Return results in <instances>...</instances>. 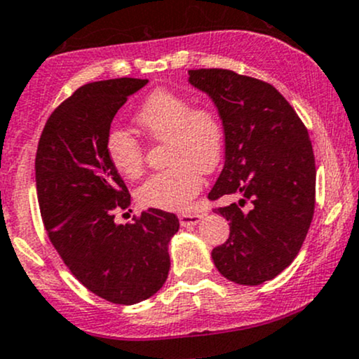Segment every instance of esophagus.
Masks as SVG:
<instances>
[{
    "mask_svg": "<svg viewBox=\"0 0 359 359\" xmlns=\"http://www.w3.org/2000/svg\"><path fill=\"white\" fill-rule=\"evenodd\" d=\"M204 217V214L201 212H184L179 216V221H180V226H196L197 222Z\"/></svg>",
    "mask_w": 359,
    "mask_h": 359,
    "instance_id": "obj_1",
    "label": "esophagus"
}]
</instances>
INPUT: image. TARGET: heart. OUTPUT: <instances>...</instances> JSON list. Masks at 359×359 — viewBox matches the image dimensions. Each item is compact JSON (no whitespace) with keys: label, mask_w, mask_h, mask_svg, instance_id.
<instances>
[{"label":"heart","mask_w":359,"mask_h":359,"mask_svg":"<svg viewBox=\"0 0 359 359\" xmlns=\"http://www.w3.org/2000/svg\"><path fill=\"white\" fill-rule=\"evenodd\" d=\"M135 123L154 142L167 143V170L148 177L137 199L145 208L184 211L203 187L204 172L219 162L224 130L209 106H192L184 94L156 89L135 114ZM111 165L126 179H138L145 168V150L126 131H113L106 140Z\"/></svg>","instance_id":"1"}]
</instances>
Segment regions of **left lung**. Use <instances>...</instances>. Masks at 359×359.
I'll return each instance as SVG.
<instances>
[{
  "mask_svg": "<svg viewBox=\"0 0 359 359\" xmlns=\"http://www.w3.org/2000/svg\"><path fill=\"white\" fill-rule=\"evenodd\" d=\"M189 82L214 101L224 126V167L209 192L240 194V204L214 209L229 238L212 250L222 277L259 285L294 262L316 205V160L307 128L269 82L228 69L189 71ZM246 200L250 212L241 208Z\"/></svg>",
  "mask_w": 359,
  "mask_h": 359,
  "instance_id": "left-lung-1",
  "label": "left lung"
}]
</instances>
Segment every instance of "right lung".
I'll return each instance as SVG.
<instances>
[{
  "instance_id": "right-lung-1",
  "label": "right lung",
  "mask_w": 359,
  "mask_h": 359,
  "mask_svg": "<svg viewBox=\"0 0 359 359\" xmlns=\"http://www.w3.org/2000/svg\"><path fill=\"white\" fill-rule=\"evenodd\" d=\"M147 79L81 86L50 114L40 135L35 182L48 240L88 290L113 304L142 302L165 283L168 241L179 231L175 214L150 208L133 222L114 214L130 192L106 154L111 121Z\"/></svg>"
}]
</instances>
